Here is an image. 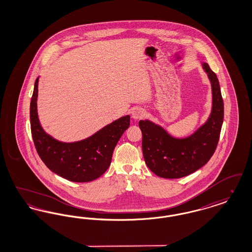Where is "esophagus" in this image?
Segmentation results:
<instances>
[{
  "label": "esophagus",
  "mask_w": 252,
  "mask_h": 252,
  "mask_svg": "<svg viewBox=\"0 0 252 252\" xmlns=\"http://www.w3.org/2000/svg\"><path fill=\"white\" fill-rule=\"evenodd\" d=\"M144 115H145V111L143 108H135L132 110V118L135 120H139L143 118Z\"/></svg>",
  "instance_id": "34e87169"
}]
</instances>
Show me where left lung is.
Segmentation results:
<instances>
[{"mask_svg":"<svg viewBox=\"0 0 252 252\" xmlns=\"http://www.w3.org/2000/svg\"><path fill=\"white\" fill-rule=\"evenodd\" d=\"M201 65L212 87V110L203 125L191 135L179 138L152 121L139 122L145 163L160 178L186 177L205 165L216 151L224 120V103L216 73L208 63Z\"/></svg>","mask_w":252,"mask_h":252,"instance_id":"left-lung-1","label":"left lung"}]
</instances>
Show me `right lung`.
Returning <instances> with one entry per match:
<instances>
[{"label": "right lung", "instance_id": "obj_1", "mask_svg": "<svg viewBox=\"0 0 252 252\" xmlns=\"http://www.w3.org/2000/svg\"><path fill=\"white\" fill-rule=\"evenodd\" d=\"M37 77L30 103V123L36 152L55 174L73 182H89L109 167L113 150L130 125L126 115L108 124L92 136L77 142H61L45 131L37 115Z\"/></svg>", "mask_w": 252, "mask_h": 252}]
</instances>
